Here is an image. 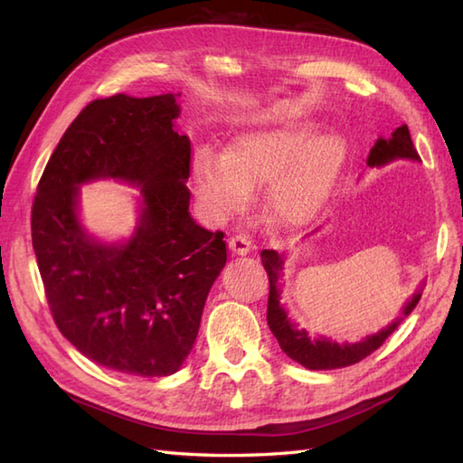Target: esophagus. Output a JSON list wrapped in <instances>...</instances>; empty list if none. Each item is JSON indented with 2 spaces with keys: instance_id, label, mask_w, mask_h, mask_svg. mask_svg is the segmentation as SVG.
<instances>
[{
  "instance_id": "34e87169",
  "label": "esophagus",
  "mask_w": 463,
  "mask_h": 463,
  "mask_svg": "<svg viewBox=\"0 0 463 463\" xmlns=\"http://www.w3.org/2000/svg\"><path fill=\"white\" fill-rule=\"evenodd\" d=\"M229 249L234 254H241V257H244V254L250 252L252 244H250V239L244 237V234H234V237L229 239Z\"/></svg>"
}]
</instances>
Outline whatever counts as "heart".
<instances>
[{
  "instance_id": "b5f03b06",
  "label": "heart",
  "mask_w": 463,
  "mask_h": 463,
  "mask_svg": "<svg viewBox=\"0 0 463 463\" xmlns=\"http://www.w3.org/2000/svg\"><path fill=\"white\" fill-rule=\"evenodd\" d=\"M310 125H264L239 133L222 156L201 153L193 161L196 194L219 214L244 209L249 193L264 187L269 222L298 229L317 216L336 184L348 145L326 131L307 141Z\"/></svg>"
}]
</instances>
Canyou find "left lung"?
Returning <instances> with one entry per match:
<instances>
[{"label":"left lung","instance_id":"left-lung-1","mask_svg":"<svg viewBox=\"0 0 463 463\" xmlns=\"http://www.w3.org/2000/svg\"><path fill=\"white\" fill-rule=\"evenodd\" d=\"M398 159H410V161H420V155L416 151L414 143H411V137L408 131V125H402L398 129L392 133L390 139H378L376 145L372 146V151L368 155V166L373 169V166H383L392 161ZM260 260L262 267L269 274V284H270V292H269V308H267V320H269V328L272 330L274 338L279 340L282 352L287 354L288 358L294 362L302 364L304 368L308 370H334V368H346L364 360L373 350H378L392 332L398 328V324L402 318L396 322H392L390 326L380 330L378 334H372V336H366L362 342L356 344H338L332 342L328 338H312L308 336V332L304 328H298L297 324L290 322L287 310L282 308L280 304V290H279V280H280V272L284 267L282 254L277 250H262L260 252ZM421 297V292L418 290L411 300L404 307V317L416 308V304Z\"/></svg>","mask_w":463,"mask_h":463}]
</instances>
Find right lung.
<instances>
[{
  "label": "right lung",
  "mask_w": 463,
  "mask_h": 463,
  "mask_svg": "<svg viewBox=\"0 0 463 463\" xmlns=\"http://www.w3.org/2000/svg\"><path fill=\"white\" fill-rule=\"evenodd\" d=\"M175 97L95 99L67 127L39 179L32 241L49 310L83 356L133 376H171L193 350L204 300L226 264L221 231L189 213L191 141ZM142 186L134 237L105 245L76 216L79 184Z\"/></svg>",
  "instance_id": "obj_1"
}]
</instances>
